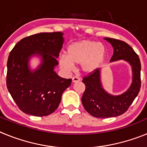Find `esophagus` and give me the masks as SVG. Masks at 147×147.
Here are the masks:
<instances>
[{"instance_id":"esophagus-1","label":"esophagus","mask_w":147,"mask_h":147,"mask_svg":"<svg viewBox=\"0 0 147 147\" xmlns=\"http://www.w3.org/2000/svg\"><path fill=\"white\" fill-rule=\"evenodd\" d=\"M79 81H80V79L79 77H77V76H74V77L72 78L73 82H77Z\"/></svg>"}]
</instances>
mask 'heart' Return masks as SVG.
Segmentation results:
<instances>
[{
  "instance_id": "obj_1",
  "label": "heart",
  "mask_w": 147,
  "mask_h": 147,
  "mask_svg": "<svg viewBox=\"0 0 147 147\" xmlns=\"http://www.w3.org/2000/svg\"><path fill=\"white\" fill-rule=\"evenodd\" d=\"M106 56L102 44L90 40L75 42L67 47L66 57H59V65L66 71H71L73 65H80L83 73L90 74L98 70Z\"/></svg>"
}]
</instances>
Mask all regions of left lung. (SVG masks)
<instances>
[{"label":"left lung","mask_w":147,"mask_h":147,"mask_svg":"<svg viewBox=\"0 0 147 147\" xmlns=\"http://www.w3.org/2000/svg\"><path fill=\"white\" fill-rule=\"evenodd\" d=\"M113 47L114 52L110 62L124 59L129 63L132 70V82L125 93L113 96L105 91L100 80V71L84 76L82 82L85 90L82 97L83 107L96 118L115 117L128 110L141 88V62L138 54L127 42L116 39L105 38Z\"/></svg>","instance_id":"8db88e82"}]
</instances>
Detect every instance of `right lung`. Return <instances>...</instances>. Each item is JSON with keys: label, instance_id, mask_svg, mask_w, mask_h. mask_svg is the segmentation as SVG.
I'll return each instance as SVG.
<instances>
[{"label": "right lung", "instance_id": "right-lung-1", "mask_svg": "<svg viewBox=\"0 0 147 147\" xmlns=\"http://www.w3.org/2000/svg\"><path fill=\"white\" fill-rule=\"evenodd\" d=\"M60 32L40 33L22 39L11 51L7 61L6 86L21 111L34 116H45L59 106L62 93L71 84L54 71L64 42ZM40 55L42 63L32 71L28 60Z\"/></svg>", "mask_w": 147, "mask_h": 147}]
</instances>
